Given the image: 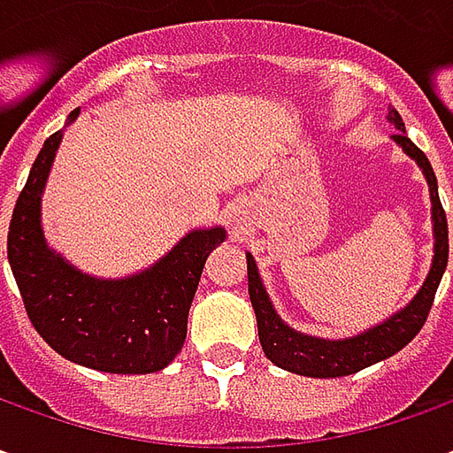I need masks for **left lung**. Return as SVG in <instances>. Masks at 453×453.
Listing matches in <instances>:
<instances>
[{
  "instance_id": "8db88e82",
  "label": "left lung",
  "mask_w": 453,
  "mask_h": 453,
  "mask_svg": "<svg viewBox=\"0 0 453 453\" xmlns=\"http://www.w3.org/2000/svg\"><path fill=\"white\" fill-rule=\"evenodd\" d=\"M388 123L393 133V143H398L403 153L416 161V165L424 171V179L428 183V196H431V224H434V259L431 270L421 289L413 295L406 307L393 312L391 318L378 322L373 327L363 330L353 338H315L304 335L300 330L289 327L282 320L272 304L270 295L265 289V282L259 277L254 257L247 252V277H250V300H252L254 315H257V330L265 356L270 357L274 365L285 368L289 373L307 375V378H340L350 375L373 365L378 360L395 356L401 348H406L411 340L418 335L428 318V310L434 304V295L439 289V282L444 277L446 262H449V226L441 201H439V183L434 176V168L428 164L426 153L418 149L409 135L406 126L395 108H388Z\"/></svg>"
}]
</instances>
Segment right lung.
<instances>
[{
	"label": "right lung",
	"mask_w": 453,
	"mask_h": 453,
	"mask_svg": "<svg viewBox=\"0 0 453 453\" xmlns=\"http://www.w3.org/2000/svg\"><path fill=\"white\" fill-rule=\"evenodd\" d=\"M80 115L73 111L67 126ZM62 131L44 141L9 221L7 257L35 330L62 357L103 373H156L181 353L188 307L224 226L194 229L146 270L103 280L55 252L42 229V194Z\"/></svg>",
	"instance_id": "right-lung-1"
}]
</instances>
